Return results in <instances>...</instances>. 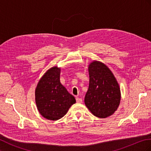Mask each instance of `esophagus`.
Here are the masks:
<instances>
[{
    "label": "esophagus",
    "instance_id": "obj_1",
    "mask_svg": "<svg viewBox=\"0 0 151 151\" xmlns=\"http://www.w3.org/2000/svg\"><path fill=\"white\" fill-rule=\"evenodd\" d=\"M76 102L77 103H83V99H82L81 98H79V97H76Z\"/></svg>",
    "mask_w": 151,
    "mask_h": 151
}]
</instances>
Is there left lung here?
I'll return each mask as SVG.
<instances>
[{"instance_id": "8db88e82", "label": "left lung", "mask_w": 151, "mask_h": 151, "mask_svg": "<svg viewBox=\"0 0 151 151\" xmlns=\"http://www.w3.org/2000/svg\"><path fill=\"white\" fill-rule=\"evenodd\" d=\"M89 84L84 103L96 116L106 118L116 110L121 93L113 73L103 63L94 61L89 65Z\"/></svg>"}]
</instances>
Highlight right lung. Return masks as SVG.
<instances>
[{"label": "right lung", "instance_id": "obj_1", "mask_svg": "<svg viewBox=\"0 0 151 151\" xmlns=\"http://www.w3.org/2000/svg\"><path fill=\"white\" fill-rule=\"evenodd\" d=\"M60 68H50L41 78L35 90L38 111L50 120L60 119L76 102L75 98L60 83Z\"/></svg>", "mask_w": 151, "mask_h": 151}]
</instances>
